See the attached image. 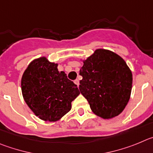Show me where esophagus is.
<instances>
[{"label": "esophagus", "instance_id": "34e87169", "mask_svg": "<svg viewBox=\"0 0 153 153\" xmlns=\"http://www.w3.org/2000/svg\"><path fill=\"white\" fill-rule=\"evenodd\" d=\"M75 82V85H78V87L79 86V80H78V79H76V80H75V82Z\"/></svg>", "mask_w": 153, "mask_h": 153}]
</instances>
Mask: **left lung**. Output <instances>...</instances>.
Listing matches in <instances>:
<instances>
[{
  "mask_svg": "<svg viewBox=\"0 0 153 153\" xmlns=\"http://www.w3.org/2000/svg\"><path fill=\"white\" fill-rule=\"evenodd\" d=\"M83 62L79 89L94 114L111 119L123 112L130 98L133 75L122 57L97 49Z\"/></svg>",
  "mask_w": 153,
  "mask_h": 153,
  "instance_id": "left-lung-1",
  "label": "left lung"
}]
</instances>
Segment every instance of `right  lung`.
Returning a JSON list of instances; mask_svg holds the SVG:
<instances>
[{
    "mask_svg": "<svg viewBox=\"0 0 153 153\" xmlns=\"http://www.w3.org/2000/svg\"><path fill=\"white\" fill-rule=\"evenodd\" d=\"M57 67V63L49 62L46 56L37 58L28 65L21 78L23 99L36 116L44 121L61 119L80 94L77 85Z\"/></svg>",
    "mask_w": 153,
    "mask_h": 153,
    "instance_id": "right-lung-1",
    "label": "right lung"
}]
</instances>
